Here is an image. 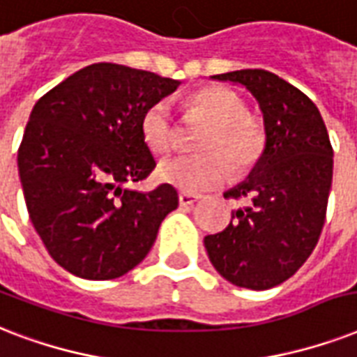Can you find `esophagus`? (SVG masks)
I'll use <instances>...</instances> for the list:
<instances>
[{
  "label": "esophagus",
  "instance_id": "obj_1",
  "mask_svg": "<svg viewBox=\"0 0 357 357\" xmlns=\"http://www.w3.org/2000/svg\"><path fill=\"white\" fill-rule=\"evenodd\" d=\"M201 199V195H195V193H186L182 192L181 195H178V203L182 204V206H192L195 201H199Z\"/></svg>",
  "mask_w": 357,
  "mask_h": 357
}]
</instances>
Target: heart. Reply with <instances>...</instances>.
Wrapping results in <instances>:
<instances>
[{
  "label": "heart",
  "mask_w": 357,
  "mask_h": 357,
  "mask_svg": "<svg viewBox=\"0 0 357 357\" xmlns=\"http://www.w3.org/2000/svg\"><path fill=\"white\" fill-rule=\"evenodd\" d=\"M190 109L203 113L212 121L199 141L206 153L184 154L165 160L158 176L171 186L197 193L222 186L231 176V164L236 171H248L261 160L266 149V128L261 119L248 113L244 98L229 87H204L190 96ZM175 117L169 102L151 104L141 117V137L149 151L167 154L175 143Z\"/></svg>",
  "instance_id": "obj_1"
}]
</instances>
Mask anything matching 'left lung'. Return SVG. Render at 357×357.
<instances>
[{
    "instance_id": "left-lung-1",
    "label": "left lung",
    "mask_w": 357,
    "mask_h": 357,
    "mask_svg": "<svg viewBox=\"0 0 357 357\" xmlns=\"http://www.w3.org/2000/svg\"><path fill=\"white\" fill-rule=\"evenodd\" d=\"M245 85L264 115L266 149L250 178L223 193L248 199L222 233L204 236L210 262L236 287L266 291L302 268L326 222L333 149L319 107L262 68L218 74Z\"/></svg>"
}]
</instances>
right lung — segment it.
Listing matches in <instances>:
<instances>
[{"instance_id":"right-lung-1","label":"right lung","mask_w":357,"mask_h":357,"mask_svg":"<svg viewBox=\"0 0 357 357\" xmlns=\"http://www.w3.org/2000/svg\"><path fill=\"white\" fill-rule=\"evenodd\" d=\"M178 82L115 63H95L55 85L33 107L18 171L27 212L59 266L84 279H115L153 248L178 204L171 184L124 190L156 167L141 117Z\"/></svg>"}]
</instances>
